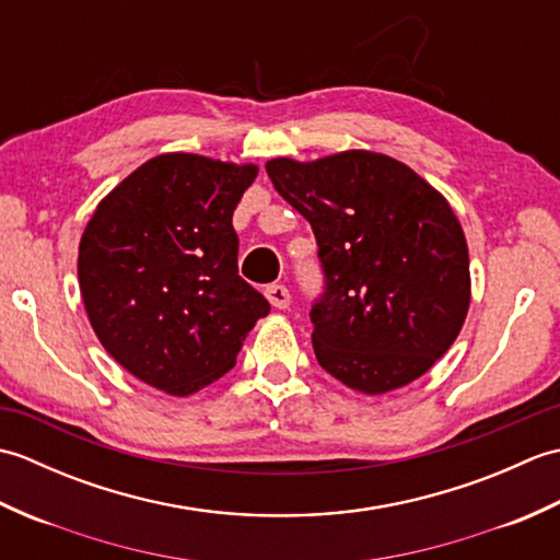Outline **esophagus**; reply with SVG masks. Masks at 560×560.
Here are the masks:
<instances>
[{
  "label": "esophagus",
  "mask_w": 560,
  "mask_h": 560,
  "mask_svg": "<svg viewBox=\"0 0 560 560\" xmlns=\"http://www.w3.org/2000/svg\"><path fill=\"white\" fill-rule=\"evenodd\" d=\"M265 295L273 307H279V311H287V307L291 305V293L287 287H283V283H269V287L265 289Z\"/></svg>",
  "instance_id": "esophagus-1"
}]
</instances>
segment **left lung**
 I'll list each match as a JSON object with an SVG mask.
<instances>
[{"mask_svg": "<svg viewBox=\"0 0 560 560\" xmlns=\"http://www.w3.org/2000/svg\"><path fill=\"white\" fill-rule=\"evenodd\" d=\"M267 175L317 241L325 277L311 311L317 363L363 395L421 377L469 311L467 241L445 197L373 151L273 159Z\"/></svg>", "mask_w": 560, "mask_h": 560, "instance_id": "left-lung-1", "label": "left lung"}]
</instances>
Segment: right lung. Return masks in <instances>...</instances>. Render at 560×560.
<instances>
[{"mask_svg":"<svg viewBox=\"0 0 560 560\" xmlns=\"http://www.w3.org/2000/svg\"><path fill=\"white\" fill-rule=\"evenodd\" d=\"M255 177L257 165L163 153L91 217L81 299L105 351L141 383L175 397L211 385L269 315L237 273L233 211Z\"/></svg>","mask_w":560,"mask_h":560,"instance_id":"right-lung-1","label":"right lung"}]
</instances>
